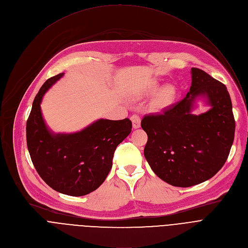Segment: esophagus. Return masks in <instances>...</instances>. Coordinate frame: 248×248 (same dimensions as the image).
I'll return each mask as SVG.
<instances>
[{
  "mask_svg": "<svg viewBox=\"0 0 248 248\" xmlns=\"http://www.w3.org/2000/svg\"><path fill=\"white\" fill-rule=\"evenodd\" d=\"M130 120L132 122V125H133V128H138L140 127V123H141V119L138 115H132L130 117Z\"/></svg>",
  "mask_w": 248,
  "mask_h": 248,
  "instance_id": "34e87169",
  "label": "esophagus"
}]
</instances>
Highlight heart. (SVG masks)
Masks as SVG:
<instances>
[{"label": "heart", "mask_w": 248, "mask_h": 248, "mask_svg": "<svg viewBox=\"0 0 248 248\" xmlns=\"http://www.w3.org/2000/svg\"><path fill=\"white\" fill-rule=\"evenodd\" d=\"M156 87H157V83L155 81H152L144 87V89L141 91V94H144V95L150 94L156 89ZM173 95H174V88L171 85L168 84V85L161 87L157 91V93L154 97V101H153L154 107L156 109H162V108L167 107V106L169 104H170V102L172 101Z\"/></svg>", "instance_id": "obj_1"}]
</instances>
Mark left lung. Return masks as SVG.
Segmentation results:
<instances>
[{"label":"left lung","instance_id":"left-lung-1","mask_svg":"<svg viewBox=\"0 0 248 248\" xmlns=\"http://www.w3.org/2000/svg\"><path fill=\"white\" fill-rule=\"evenodd\" d=\"M189 92L162 114L146 115L141 127L148 140L144 156L161 180L179 187L201 184L226 163L234 138L235 122L227 87L204 70L191 68ZM204 95L211 109L191 114L196 96Z\"/></svg>","mask_w":248,"mask_h":248}]
</instances>
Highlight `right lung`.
Masks as SVG:
<instances>
[{
  "label": "right lung",
  "mask_w": 248,
  "mask_h": 248,
  "mask_svg": "<svg viewBox=\"0 0 248 248\" xmlns=\"http://www.w3.org/2000/svg\"><path fill=\"white\" fill-rule=\"evenodd\" d=\"M63 74L42 85L26 123V142L31 161L41 179L54 190L82 196L97 189L113 166L117 146L130 133L129 119L98 120L83 130L54 134L46 126L40 104L47 90Z\"/></svg>",
  "instance_id": "obj_1"
}]
</instances>
